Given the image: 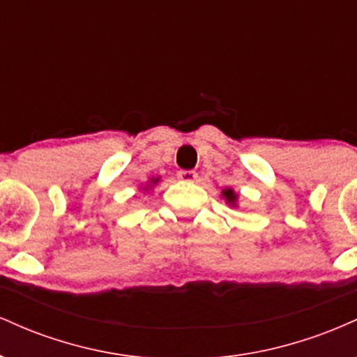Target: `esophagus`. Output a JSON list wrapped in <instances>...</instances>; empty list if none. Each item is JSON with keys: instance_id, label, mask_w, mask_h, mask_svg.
<instances>
[{"instance_id": "esophagus-1", "label": "esophagus", "mask_w": 357, "mask_h": 357, "mask_svg": "<svg viewBox=\"0 0 357 357\" xmlns=\"http://www.w3.org/2000/svg\"><path fill=\"white\" fill-rule=\"evenodd\" d=\"M178 178L181 179V181H184V183H192V181H196L198 174H196V171L181 169V171H178Z\"/></svg>"}]
</instances>
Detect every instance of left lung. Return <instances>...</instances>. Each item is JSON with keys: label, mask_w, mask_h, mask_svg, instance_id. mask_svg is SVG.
I'll return each instance as SVG.
<instances>
[{"label": "left lung", "mask_w": 357, "mask_h": 357, "mask_svg": "<svg viewBox=\"0 0 357 357\" xmlns=\"http://www.w3.org/2000/svg\"><path fill=\"white\" fill-rule=\"evenodd\" d=\"M223 196H225V198H227L228 203L235 204V202H236V195H235V192H233L231 190H225V191H223Z\"/></svg>", "instance_id": "obj_1"}]
</instances>
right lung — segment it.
<instances>
[{
	"label": "right lung",
	"instance_id": "1",
	"mask_svg": "<svg viewBox=\"0 0 357 357\" xmlns=\"http://www.w3.org/2000/svg\"><path fill=\"white\" fill-rule=\"evenodd\" d=\"M154 183H158V179H154Z\"/></svg>",
	"mask_w": 357,
	"mask_h": 357
}]
</instances>
